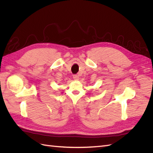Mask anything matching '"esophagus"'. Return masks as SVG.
Wrapping results in <instances>:
<instances>
[{
  "label": "esophagus",
  "mask_w": 153,
  "mask_h": 153,
  "mask_svg": "<svg viewBox=\"0 0 153 153\" xmlns=\"http://www.w3.org/2000/svg\"><path fill=\"white\" fill-rule=\"evenodd\" d=\"M73 79L76 81H77V80H79V77L77 75H74L73 76Z\"/></svg>",
  "instance_id": "34e87169"
}]
</instances>
